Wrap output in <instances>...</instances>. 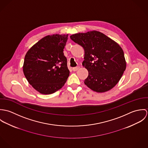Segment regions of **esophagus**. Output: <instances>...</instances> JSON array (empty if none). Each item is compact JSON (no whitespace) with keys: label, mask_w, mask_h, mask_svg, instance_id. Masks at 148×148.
I'll list each match as a JSON object with an SVG mask.
<instances>
[{"label":"esophagus","mask_w":148,"mask_h":148,"mask_svg":"<svg viewBox=\"0 0 148 148\" xmlns=\"http://www.w3.org/2000/svg\"><path fill=\"white\" fill-rule=\"evenodd\" d=\"M79 68H80L79 66H76V67L73 68H72V70H73V71H77Z\"/></svg>","instance_id":"1"}]
</instances>
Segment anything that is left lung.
I'll return each mask as SVG.
<instances>
[{
  "mask_svg": "<svg viewBox=\"0 0 148 148\" xmlns=\"http://www.w3.org/2000/svg\"><path fill=\"white\" fill-rule=\"evenodd\" d=\"M84 49L82 65L88 71L84 84L96 92H106L118 83L126 69L123 49L104 34L92 31L70 36Z\"/></svg>",
  "mask_w": 148,
  "mask_h": 148,
  "instance_id": "1",
  "label": "left lung"
}]
</instances>
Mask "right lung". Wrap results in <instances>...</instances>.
I'll use <instances>...</instances> for the list:
<instances>
[{
  "instance_id": "right-lung-1",
  "label": "right lung",
  "mask_w": 148,
  "mask_h": 148,
  "mask_svg": "<svg viewBox=\"0 0 148 148\" xmlns=\"http://www.w3.org/2000/svg\"><path fill=\"white\" fill-rule=\"evenodd\" d=\"M68 35L44 37L27 52L24 75L32 86L43 95H49L64 86L69 75L63 49Z\"/></svg>"
}]
</instances>
